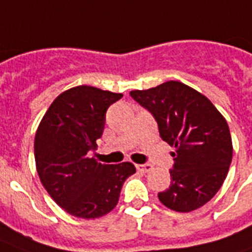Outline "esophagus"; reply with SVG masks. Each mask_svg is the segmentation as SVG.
<instances>
[{"label":"esophagus","instance_id":"obj_1","mask_svg":"<svg viewBox=\"0 0 252 252\" xmlns=\"http://www.w3.org/2000/svg\"><path fill=\"white\" fill-rule=\"evenodd\" d=\"M136 169L140 171V172H150L153 169V165L148 164V163H144V164H136Z\"/></svg>","mask_w":252,"mask_h":252}]
</instances>
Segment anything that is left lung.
<instances>
[{"instance_id":"left-lung-1","label":"left lung","mask_w":252,"mask_h":252,"mask_svg":"<svg viewBox=\"0 0 252 252\" xmlns=\"http://www.w3.org/2000/svg\"><path fill=\"white\" fill-rule=\"evenodd\" d=\"M130 95L153 114L161 139L175 147L171 185L158 193L161 204L181 213L205 205L223 184L233 158L225 118L205 95L179 81Z\"/></svg>"}]
</instances>
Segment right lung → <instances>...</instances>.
<instances>
[{
  "mask_svg": "<svg viewBox=\"0 0 252 252\" xmlns=\"http://www.w3.org/2000/svg\"><path fill=\"white\" fill-rule=\"evenodd\" d=\"M124 94L80 85L48 108L35 135L36 171L56 204L79 218H98L116 208L125 180L135 173L128 161L102 164L91 157L102 136L106 110Z\"/></svg>",
  "mask_w": 252,
  "mask_h": 252,
  "instance_id": "add662e5",
  "label": "right lung"
}]
</instances>
